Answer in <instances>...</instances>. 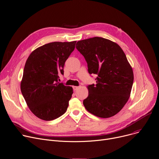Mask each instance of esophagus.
Wrapping results in <instances>:
<instances>
[{"instance_id": "esophagus-1", "label": "esophagus", "mask_w": 159, "mask_h": 159, "mask_svg": "<svg viewBox=\"0 0 159 159\" xmlns=\"http://www.w3.org/2000/svg\"><path fill=\"white\" fill-rule=\"evenodd\" d=\"M79 88V86H73V90H74V91L77 90Z\"/></svg>"}]
</instances>
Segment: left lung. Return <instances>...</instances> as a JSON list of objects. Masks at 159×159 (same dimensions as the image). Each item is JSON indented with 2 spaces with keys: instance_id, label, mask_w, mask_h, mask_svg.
<instances>
[{
  "instance_id": "1",
  "label": "left lung",
  "mask_w": 159,
  "mask_h": 159,
  "mask_svg": "<svg viewBox=\"0 0 159 159\" xmlns=\"http://www.w3.org/2000/svg\"><path fill=\"white\" fill-rule=\"evenodd\" d=\"M76 48L85 58L89 74H96L97 84L88 86L83 104L99 118L118 113L129 99L133 82L132 68L121 48L100 37L79 41Z\"/></svg>"
}]
</instances>
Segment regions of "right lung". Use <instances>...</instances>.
Wrapping results in <instances>:
<instances>
[{
    "label": "right lung",
    "mask_w": 159,
    "mask_h": 159,
    "mask_svg": "<svg viewBox=\"0 0 159 159\" xmlns=\"http://www.w3.org/2000/svg\"><path fill=\"white\" fill-rule=\"evenodd\" d=\"M75 43H49L34 50L27 59L20 89L29 109L41 120H55L67 110L73 88L58 79Z\"/></svg>",
    "instance_id": "1"
}]
</instances>
